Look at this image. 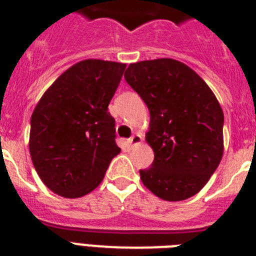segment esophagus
Listing matches in <instances>:
<instances>
[{"label":"esophagus","instance_id":"1","mask_svg":"<svg viewBox=\"0 0 256 256\" xmlns=\"http://www.w3.org/2000/svg\"><path fill=\"white\" fill-rule=\"evenodd\" d=\"M141 142H142V136L140 134V133H136V134H133L132 137L128 140V144H130V146H136V144H140Z\"/></svg>","mask_w":256,"mask_h":256}]
</instances>
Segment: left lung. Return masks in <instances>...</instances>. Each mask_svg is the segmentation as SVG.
<instances>
[{"instance_id":"left-lung-1","label":"left lung","mask_w":256,"mask_h":256,"mask_svg":"<svg viewBox=\"0 0 256 256\" xmlns=\"http://www.w3.org/2000/svg\"><path fill=\"white\" fill-rule=\"evenodd\" d=\"M126 83L150 112L146 142L154 151L141 180L165 201L196 195L218 168L223 156L224 115L205 80L174 58L130 64Z\"/></svg>"}]
</instances>
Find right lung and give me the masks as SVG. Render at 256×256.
<instances>
[{"mask_svg":"<svg viewBox=\"0 0 256 256\" xmlns=\"http://www.w3.org/2000/svg\"><path fill=\"white\" fill-rule=\"evenodd\" d=\"M126 64L87 58L52 83L30 118L29 152L42 182L58 195L78 198L104 180L114 156L115 120L108 106Z\"/></svg>","mask_w":256,"mask_h":256,"instance_id":"add662e5","label":"right lung"}]
</instances>
